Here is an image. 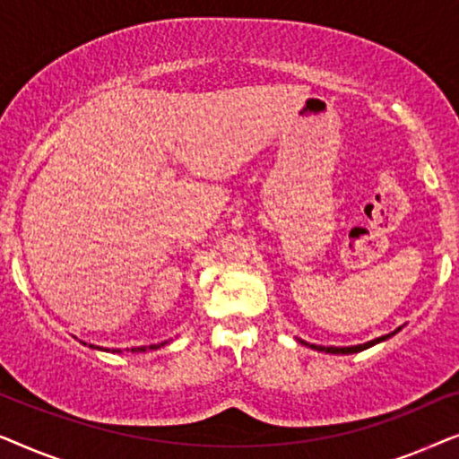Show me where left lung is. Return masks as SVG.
I'll return each instance as SVG.
<instances>
[{
    "label": "left lung",
    "instance_id": "1",
    "mask_svg": "<svg viewBox=\"0 0 459 459\" xmlns=\"http://www.w3.org/2000/svg\"><path fill=\"white\" fill-rule=\"evenodd\" d=\"M399 330H401V328L391 332V334H385V336H380V338H374V341H369V342L355 344V347H322V344H309V342H305V341H300V342L307 344V347H311V349H316V351H325V353H332V355H349V353H359V351H366V349H369V347H374V344H378V342H382V341H386V338H391V336L397 334Z\"/></svg>",
    "mask_w": 459,
    "mask_h": 459
}]
</instances>
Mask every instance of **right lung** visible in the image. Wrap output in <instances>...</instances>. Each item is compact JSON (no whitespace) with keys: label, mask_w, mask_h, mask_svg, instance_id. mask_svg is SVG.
<instances>
[{"label":"right lung","mask_w":459,"mask_h":459,"mask_svg":"<svg viewBox=\"0 0 459 459\" xmlns=\"http://www.w3.org/2000/svg\"><path fill=\"white\" fill-rule=\"evenodd\" d=\"M85 344V342H83ZM162 344H167V342H160V344H150V347H135V349H131V353H142V351H146V349H160ZM90 347H93V344H90ZM93 349H100V347H93ZM118 353V351H117Z\"/></svg>","instance_id":"add662e5"}]
</instances>
